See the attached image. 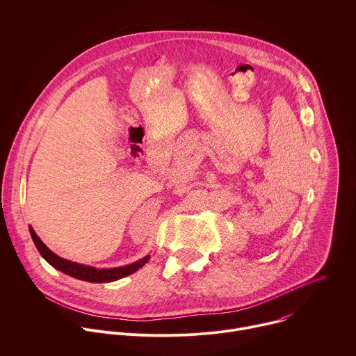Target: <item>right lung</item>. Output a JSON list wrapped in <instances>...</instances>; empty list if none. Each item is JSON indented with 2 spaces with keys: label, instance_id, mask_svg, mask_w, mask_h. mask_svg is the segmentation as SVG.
Masks as SVG:
<instances>
[{
  "label": "right lung",
  "instance_id": "right-lung-1",
  "mask_svg": "<svg viewBox=\"0 0 356 356\" xmlns=\"http://www.w3.org/2000/svg\"><path fill=\"white\" fill-rule=\"evenodd\" d=\"M29 232H31L32 240H33L38 251L53 268H56L57 270H61L65 275H70V276H73V277L80 279V280L91 282V283H106V282H113V280L122 279L127 275L134 273L137 269H140L150 259V255H147V257L141 258V259H138L133 264H129L126 266L109 268V269H97L94 266L71 262L68 259H64V258L56 255L53 251H50L44 245V243L38 237V234L35 233V230L31 226H29Z\"/></svg>",
  "mask_w": 356,
  "mask_h": 356
}]
</instances>
